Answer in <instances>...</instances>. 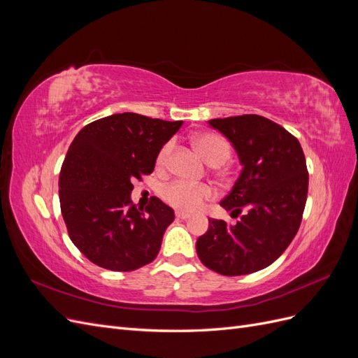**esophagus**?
<instances>
[{"instance_id": "esophagus-1", "label": "esophagus", "mask_w": 358, "mask_h": 358, "mask_svg": "<svg viewBox=\"0 0 358 358\" xmlns=\"http://www.w3.org/2000/svg\"><path fill=\"white\" fill-rule=\"evenodd\" d=\"M176 218L178 220H188V218H191V215L189 213H185V212H176Z\"/></svg>"}]
</instances>
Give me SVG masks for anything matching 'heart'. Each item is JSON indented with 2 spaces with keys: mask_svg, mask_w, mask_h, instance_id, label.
<instances>
[{
  "mask_svg": "<svg viewBox=\"0 0 358 358\" xmlns=\"http://www.w3.org/2000/svg\"><path fill=\"white\" fill-rule=\"evenodd\" d=\"M200 155L208 161L210 166H221L231 157V146L227 140L215 133H201L194 137ZM171 143L162 146L158 154L157 164L162 167L166 164ZM161 197L171 208L182 212H197L204 208V204L216 197V191L206 183H189L185 180H173L162 187Z\"/></svg>",
  "mask_w": 358,
  "mask_h": 358,
  "instance_id": "1",
  "label": "heart"
}]
</instances>
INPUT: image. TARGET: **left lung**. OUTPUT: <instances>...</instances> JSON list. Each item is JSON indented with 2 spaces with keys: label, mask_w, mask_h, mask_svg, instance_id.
<instances>
[{
  "label": "left lung",
  "mask_w": 358,
  "mask_h": 358,
  "mask_svg": "<svg viewBox=\"0 0 358 358\" xmlns=\"http://www.w3.org/2000/svg\"><path fill=\"white\" fill-rule=\"evenodd\" d=\"M230 140L243 166L221 206L239 215L234 225L209 220L196 243L200 262L213 272L239 276L278 259L299 230L308 197L309 175L299 140L258 115L210 119Z\"/></svg>",
  "instance_id": "1"
}]
</instances>
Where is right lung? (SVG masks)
<instances>
[{"mask_svg":"<svg viewBox=\"0 0 358 358\" xmlns=\"http://www.w3.org/2000/svg\"><path fill=\"white\" fill-rule=\"evenodd\" d=\"M182 124L127 112L96 119L74 137L59 173L61 213L71 242L94 264L131 272L158 255L175 212L157 197L137 209L129 194Z\"/></svg>","mask_w":358,"mask_h":358,"instance_id":"right-lung-1","label":"right lung"}]
</instances>
